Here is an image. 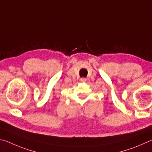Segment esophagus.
Segmentation results:
<instances>
[{
    "label": "esophagus",
    "instance_id": "esophagus-1",
    "mask_svg": "<svg viewBox=\"0 0 152 152\" xmlns=\"http://www.w3.org/2000/svg\"><path fill=\"white\" fill-rule=\"evenodd\" d=\"M81 81H82V82H86V81H87V79L86 78H85V77H83V78H81Z\"/></svg>",
    "mask_w": 152,
    "mask_h": 152
}]
</instances>
